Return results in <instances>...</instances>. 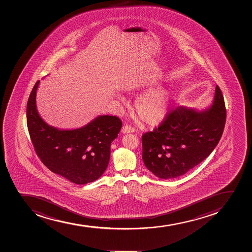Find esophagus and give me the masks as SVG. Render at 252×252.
<instances>
[{
  "label": "esophagus",
  "mask_w": 252,
  "mask_h": 252,
  "mask_svg": "<svg viewBox=\"0 0 252 252\" xmlns=\"http://www.w3.org/2000/svg\"><path fill=\"white\" fill-rule=\"evenodd\" d=\"M122 131H123V133H132V132L134 131V128L129 125L123 126V128H122Z\"/></svg>",
  "instance_id": "esophagus-1"
}]
</instances>
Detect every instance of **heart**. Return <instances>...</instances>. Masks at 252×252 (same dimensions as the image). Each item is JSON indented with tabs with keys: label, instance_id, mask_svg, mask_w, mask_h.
Segmentation results:
<instances>
[{
	"label": "heart",
	"instance_id": "1",
	"mask_svg": "<svg viewBox=\"0 0 252 252\" xmlns=\"http://www.w3.org/2000/svg\"><path fill=\"white\" fill-rule=\"evenodd\" d=\"M170 93L166 89L149 91L136 101L137 115L149 126L158 125L167 113L170 105Z\"/></svg>",
	"mask_w": 252,
	"mask_h": 252
}]
</instances>
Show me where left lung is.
<instances>
[{
  "label": "left lung",
  "instance_id": "8db88e82",
  "mask_svg": "<svg viewBox=\"0 0 252 252\" xmlns=\"http://www.w3.org/2000/svg\"><path fill=\"white\" fill-rule=\"evenodd\" d=\"M225 122V103L217 86L209 109L197 112L185 107L172 108L158 126L142 135L144 165L165 180L185 175L217 146Z\"/></svg>",
  "mask_w": 252,
  "mask_h": 252
}]
</instances>
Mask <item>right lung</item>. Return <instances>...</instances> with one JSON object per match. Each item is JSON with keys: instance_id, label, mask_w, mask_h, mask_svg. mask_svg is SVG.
<instances>
[{"instance_id": "1", "label": "right lung", "mask_w": 252, "mask_h": 252, "mask_svg": "<svg viewBox=\"0 0 252 252\" xmlns=\"http://www.w3.org/2000/svg\"><path fill=\"white\" fill-rule=\"evenodd\" d=\"M37 81L27 104V125L36 155L52 172L77 185L103 175L110 158L111 143L123 126L116 116H99L79 129L61 130L47 125L36 108Z\"/></svg>"}]
</instances>
